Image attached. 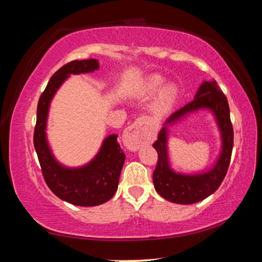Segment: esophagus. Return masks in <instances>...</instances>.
Instances as JSON below:
<instances>
[{
    "label": "esophagus",
    "instance_id": "1",
    "mask_svg": "<svg viewBox=\"0 0 262 262\" xmlns=\"http://www.w3.org/2000/svg\"><path fill=\"white\" fill-rule=\"evenodd\" d=\"M143 120H137L129 127H127L122 134V143L125 147L130 150V151H136L143 143V135H142V130H143L144 126Z\"/></svg>",
    "mask_w": 262,
    "mask_h": 262
}]
</instances>
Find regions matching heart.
I'll return each instance as SVG.
<instances>
[{"label": "heart", "instance_id": "b5f03b06", "mask_svg": "<svg viewBox=\"0 0 262 262\" xmlns=\"http://www.w3.org/2000/svg\"><path fill=\"white\" fill-rule=\"evenodd\" d=\"M166 78L159 74H150L136 88V97L149 99L158 94L152 101L151 111L156 115H165L174 108L180 97L179 88L174 83H166Z\"/></svg>", "mask_w": 262, "mask_h": 262}]
</instances>
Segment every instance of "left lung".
<instances>
[{
    "instance_id": "1",
    "label": "left lung",
    "mask_w": 262,
    "mask_h": 262,
    "mask_svg": "<svg viewBox=\"0 0 262 262\" xmlns=\"http://www.w3.org/2000/svg\"><path fill=\"white\" fill-rule=\"evenodd\" d=\"M199 110H209L214 115L221 135V152L216 162L208 170L196 174H181L173 170L169 163L167 148L168 127ZM154 148L158 154L157 166L152 174L154 186L156 192L165 200L179 205H192L205 200L220 187L231 159L233 129L230 120L228 99L215 79L203 81L194 100L170 115L164 122Z\"/></svg>"
}]
</instances>
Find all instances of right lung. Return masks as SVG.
I'll list each match as a JSON object with an SVG mask.
<instances>
[{
	"instance_id": "1",
	"label": "right lung",
	"mask_w": 262,
	"mask_h": 262,
	"mask_svg": "<svg viewBox=\"0 0 262 262\" xmlns=\"http://www.w3.org/2000/svg\"><path fill=\"white\" fill-rule=\"evenodd\" d=\"M99 69L96 59L72 61L51 77L38 101L34 148L48 187L57 198L74 206L94 207L107 202L118 189L125 154L117 141V134L106 136L96 156L78 167H69L54 157L47 140V119L51 101L70 75L94 73Z\"/></svg>"
}]
</instances>
